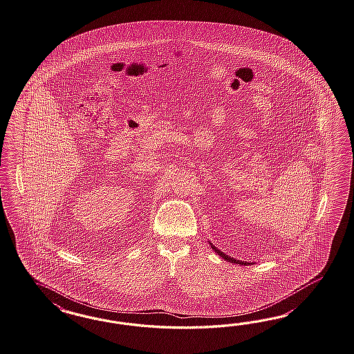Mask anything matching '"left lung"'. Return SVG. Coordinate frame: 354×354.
<instances>
[{
  "label": "left lung",
  "mask_w": 354,
  "mask_h": 354,
  "mask_svg": "<svg viewBox=\"0 0 354 354\" xmlns=\"http://www.w3.org/2000/svg\"><path fill=\"white\" fill-rule=\"evenodd\" d=\"M211 244V243H209ZM211 247H212V250H215L216 253L218 254V256H221L223 259H226V261H229V262H232V263H238V265H243V266H247V265H250V262H245V261H239V259H234L233 257H229L227 254H225L224 252H221L220 250H217L214 244H211Z\"/></svg>",
  "instance_id": "1"
}]
</instances>
